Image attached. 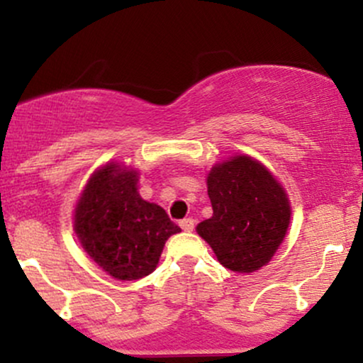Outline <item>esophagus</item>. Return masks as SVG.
<instances>
[{
  "label": "esophagus",
  "mask_w": 363,
  "mask_h": 363,
  "mask_svg": "<svg viewBox=\"0 0 363 363\" xmlns=\"http://www.w3.org/2000/svg\"><path fill=\"white\" fill-rule=\"evenodd\" d=\"M179 225H181V228L184 232H191L194 228V220L193 218H184L179 222Z\"/></svg>",
  "instance_id": "34e87169"
}]
</instances>
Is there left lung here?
<instances>
[{
	"label": "left lung",
	"mask_w": 363,
	"mask_h": 363,
	"mask_svg": "<svg viewBox=\"0 0 363 363\" xmlns=\"http://www.w3.org/2000/svg\"><path fill=\"white\" fill-rule=\"evenodd\" d=\"M213 215L198 223V234L211 245L227 269L252 273L280 247L290 223L283 187L251 157H234L208 174Z\"/></svg>",
	"instance_id": "1"
}]
</instances>
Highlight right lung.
Instances as JSON below:
<instances>
[{"mask_svg":"<svg viewBox=\"0 0 363 363\" xmlns=\"http://www.w3.org/2000/svg\"><path fill=\"white\" fill-rule=\"evenodd\" d=\"M138 174L118 164L90 177L74 210V232L86 254L118 280H140L157 268L170 235L181 232L165 210L141 199Z\"/></svg>","mask_w":363,"mask_h":363,"instance_id":"right-lung-1","label":"right lung"}]
</instances>
